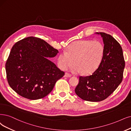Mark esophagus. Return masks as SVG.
Here are the masks:
<instances>
[{"instance_id":"34e87169","label":"esophagus","mask_w":131,"mask_h":131,"mask_svg":"<svg viewBox=\"0 0 131 131\" xmlns=\"http://www.w3.org/2000/svg\"><path fill=\"white\" fill-rule=\"evenodd\" d=\"M65 77H71L72 76V74H70V73H67V72H66L65 74V75H64Z\"/></svg>"}]
</instances>
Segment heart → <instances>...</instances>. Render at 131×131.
Masks as SVG:
<instances>
[{
	"mask_svg": "<svg viewBox=\"0 0 131 131\" xmlns=\"http://www.w3.org/2000/svg\"><path fill=\"white\" fill-rule=\"evenodd\" d=\"M105 48L98 40H77L61 52L58 57V64L60 69L65 70L75 64L72 68L74 73L82 72L84 74L93 73L98 68L103 60Z\"/></svg>",
	"mask_w": 131,
	"mask_h": 131,
	"instance_id": "obj_1",
	"label": "heart"
}]
</instances>
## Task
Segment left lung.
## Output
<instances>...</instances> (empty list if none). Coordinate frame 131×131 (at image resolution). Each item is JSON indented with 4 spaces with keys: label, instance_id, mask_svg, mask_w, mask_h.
I'll use <instances>...</instances> for the list:
<instances>
[{
    "label": "left lung",
    "instance_id": "1",
    "mask_svg": "<svg viewBox=\"0 0 131 131\" xmlns=\"http://www.w3.org/2000/svg\"><path fill=\"white\" fill-rule=\"evenodd\" d=\"M103 37L104 55L92 74L79 77L75 92L85 101L96 102L106 99L117 89L123 79L125 62L120 43L108 34L97 33Z\"/></svg>",
    "mask_w": 131,
    "mask_h": 131
}]
</instances>
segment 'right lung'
Here are the masks:
<instances>
[{"mask_svg":"<svg viewBox=\"0 0 131 131\" xmlns=\"http://www.w3.org/2000/svg\"><path fill=\"white\" fill-rule=\"evenodd\" d=\"M59 52L40 38L29 37L14 44L5 69L9 86L19 95L30 100L44 98L65 72L48 58Z\"/></svg>","mask_w":131,"mask_h":131,"instance_id":"right-lung-1","label":"right lung"}]
</instances>
